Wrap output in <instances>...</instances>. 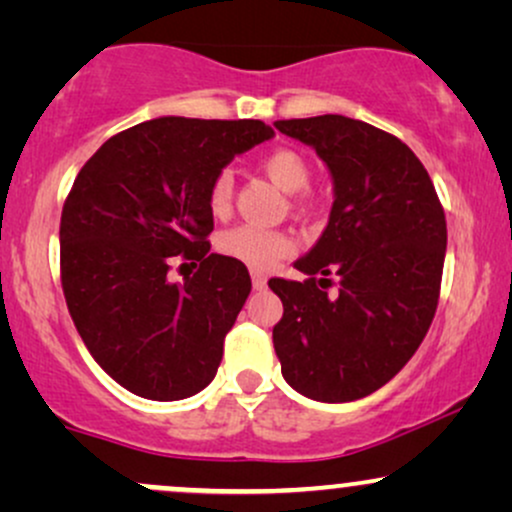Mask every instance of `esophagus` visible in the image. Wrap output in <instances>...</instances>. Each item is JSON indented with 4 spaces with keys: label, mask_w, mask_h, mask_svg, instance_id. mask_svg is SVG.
Wrapping results in <instances>:
<instances>
[{
    "label": "esophagus",
    "mask_w": 512,
    "mask_h": 512,
    "mask_svg": "<svg viewBox=\"0 0 512 512\" xmlns=\"http://www.w3.org/2000/svg\"><path fill=\"white\" fill-rule=\"evenodd\" d=\"M250 276H252V286H255L257 291L267 289V274H264V272H257V269H252Z\"/></svg>",
    "instance_id": "1"
}]
</instances>
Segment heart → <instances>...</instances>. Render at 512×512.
Instances as JSON below:
<instances>
[{
  "mask_svg": "<svg viewBox=\"0 0 512 512\" xmlns=\"http://www.w3.org/2000/svg\"><path fill=\"white\" fill-rule=\"evenodd\" d=\"M269 180L284 192H301L310 182V163L305 161L303 154L293 149H274L260 161ZM207 204L214 216H226L233 207V175L228 170H221L214 180L209 182ZM313 204L310 195L293 197V207L305 211ZM216 250L223 257L243 262L250 269H269L276 262L284 260L286 255L293 252V238L284 231H272V228L250 226V223H240V226L228 228L216 236Z\"/></svg>",
  "mask_w": 512,
  "mask_h": 512,
  "instance_id": "b5f03b06",
  "label": "heart"
}]
</instances>
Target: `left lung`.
Segmentation results:
<instances>
[{"mask_svg": "<svg viewBox=\"0 0 512 512\" xmlns=\"http://www.w3.org/2000/svg\"><path fill=\"white\" fill-rule=\"evenodd\" d=\"M274 127L313 146L334 180L330 223L296 262L308 279H269L284 303L274 351L296 392L354 402L390 383L431 327L448 245L443 204L395 134L344 115Z\"/></svg>", "mask_w": 512, "mask_h": 512, "instance_id": "left-lung-1", "label": "left lung"}]
</instances>
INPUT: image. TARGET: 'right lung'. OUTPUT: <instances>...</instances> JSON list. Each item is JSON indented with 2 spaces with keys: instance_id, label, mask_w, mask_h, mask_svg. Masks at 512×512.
<instances>
[{
  "instance_id": "right-lung-1",
  "label": "right lung",
  "mask_w": 512,
  "mask_h": 512,
  "mask_svg": "<svg viewBox=\"0 0 512 512\" xmlns=\"http://www.w3.org/2000/svg\"><path fill=\"white\" fill-rule=\"evenodd\" d=\"M272 134L262 120L158 117L76 175L60 221L64 301L98 366L134 395L175 402L214 380L252 284L243 262L209 252L207 190ZM185 261L198 272L170 280Z\"/></svg>"
}]
</instances>
